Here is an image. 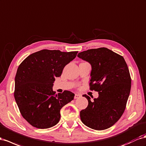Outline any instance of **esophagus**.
Returning <instances> with one entry per match:
<instances>
[{
  "mask_svg": "<svg viewBox=\"0 0 146 146\" xmlns=\"http://www.w3.org/2000/svg\"><path fill=\"white\" fill-rule=\"evenodd\" d=\"M80 97H81V94H75L74 99H78V98H80Z\"/></svg>",
  "mask_w": 146,
  "mask_h": 146,
  "instance_id": "1",
  "label": "esophagus"
}]
</instances>
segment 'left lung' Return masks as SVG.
I'll list each match as a JSON object with an SVG mask.
<instances>
[{
    "label": "left lung",
    "mask_w": 146,
    "mask_h": 146,
    "mask_svg": "<svg viewBox=\"0 0 146 146\" xmlns=\"http://www.w3.org/2000/svg\"><path fill=\"white\" fill-rule=\"evenodd\" d=\"M77 56L92 66L90 89L99 96L88 101L87 108L80 112V119L86 127L96 130L111 127L123 114L131 90V77L123 56L107 48L90 49Z\"/></svg>",
    "instance_id": "left-lung-1"
}]
</instances>
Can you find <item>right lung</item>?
Masks as SVG:
<instances>
[{"instance_id": "obj_1", "label": "right lung", "mask_w": 146, "mask_h": 146, "mask_svg": "<svg viewBox=\"0 0 146 146\" xmlns=\"http://www.w3.org/2000/svg\"><path fill=\"white\" fill-rule=\"evenodd\" d=\"M77 53L42 50L30 54L19 66L15 99L23 118L33 127L46 129L56 125L61 109L74 100L71 92L56 94L53 86L55 78L61 76L65 66Z\"/></svg>"}]
</instances>
